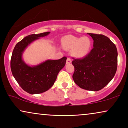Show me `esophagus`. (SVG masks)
<instances>
[{"instance_id":"34e87169","label":"esophagus","mask_w":128,"mask_h":128,"mask_svg":"<svg viewBox=\"0 0 128 128\" xmlns=\"http://www.w3.org/2000/svg\"><path fill=\"white\" fill-rule=\"evenodd\" d=\"M72 63V60L70 58H68L66 60V64H70Z\"/></svg>"}]
</instances>
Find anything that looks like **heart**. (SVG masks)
<instances>
[{"instance_id": "obj_1", "label": "heart", "mask_w": 128, "mask_h": 128, "mask_svg": "<svg viewBox=\"0 0 128 128\" xmlns=\"http://www.w3.org/2000/svg\"><path fill=\"white\" fill-rule=\"evenodd\" d=\"M62 45L65 50H72L73 55L75 57L82 58L86 56L90 52L92 42L88 36L78 37L69 35L63 38Z\"/></svg>"}]
</instances>
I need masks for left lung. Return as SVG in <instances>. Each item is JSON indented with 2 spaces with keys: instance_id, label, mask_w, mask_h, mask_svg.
<instances>
[{
  "instance_id": "8db88e82",
  "label": "left lung",
  "mask_w": 128,
  "mask_h": 128,
  "mask_svg": "<svg viewBox=\"0 0 128 128\" xmlns=\"http://www.w3.org/2000/svg\"><path fill=\"white\" fill-rule=\"evenodd\" d=\"M93 40V48L83 59L72 61L74 67L73 78L80 88L100 90L114 77L117 69L118 52L115 45L107 36L88 33Z\"/></svg>"
}]
</instances>
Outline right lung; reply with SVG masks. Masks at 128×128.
<instances>
[{
	"mask_svg": "<svg viewBox=\"0 0 128 128\" xmlns=\"http://www.w3.org/2000/svg\"><path fill=\"white\" fill-rule=\"evenodd\" d=\"M49 34L50 32L26 36L16 45L12 53L10 61L12 74L20 86L29 94H40L48 90L66 64L65 56L58 60L48 59L35 66L28 65L22 59V54L30 44Z\"/></svg>",
	"mask_w": 128,
	"mask_h": 128,
	"instance_id": "obj_1",
	"label": "right lung"
}]
</instances>
